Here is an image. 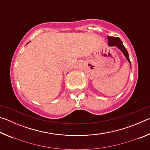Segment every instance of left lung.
<instances>
[{
	"label": "left lung",
	"instance_id": "left-lung-1",
	"mask_svg": "<svg viewBox=\"0 0 150 150\" xmlns=\"http://www.w3.org/2000/svg\"><path fill=\"white\" fill-rule=\"evenodd\" d=\"M108 46H116L117 47L118 49L120 50L122 52L123 55L125 56L126 59L128 60V62L130 63V67H131V63L130 58H129V55L128 53V51L124 46L122 42L121 41L120 39L118 37H112V36H108Z\"/></svg>",
	"mask_w": 150,
	"mask_h": 150
}]
</instances>
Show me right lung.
Instances as JSON below:
<instances>
[{"label":"right lung","instance_id":"obj_1","mask_svg":"<svg viewBox=\"0 0 150 150\" xmlns=\"http://www.w3.org/2000/svg\"><path fill=\"white\" fill-rule=\"evenodd\" d=\"M28 43H29V42H28Z\"/></svg>","mask_w":150,"mask_h":150}]
</instances>
